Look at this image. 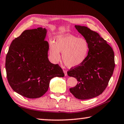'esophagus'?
Returning a JSON list of instances; mask_svg holds the SVG:
<instances>
[{"label":"esophagus","instance_id":"obj_1","mask_svg":"<svg viewBox=\"0 0 124 124\" xmlns=\"http://www.w3.org/2000/svg\"><path fill=\"white\" fill-rule=\"evenodd\" d=\"M63 72H64L65 76H67V71H66V70H63Z\"/></svg>","mask_w":124,"mask_h":124}]
</instances>
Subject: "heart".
<instances>
[{"label":"heart","mask_w":124,"mask_h":124,"mask_svg":"<svg viewBox=\"0 0 124 124\" xmlns=\"http://www.w3.org/2000/svg\"><path fill=\"white\" fill-rule=\"evenodd\" d=\"M89 51V46L86 40L70 34L58 35L55 43L51 42L49 53L54 62L59 61L62 53V60L68 67L73 68L84 62Z\"/></svg>","instance_id":"obj_1"}]
</instances>
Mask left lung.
I'll return each instance as SVG.
<instances>
[{"label":"left lung","instance_id":"1","mask_svg":"<svg viewBox=\"0 0 124 124\" xmlns=\"http://www.w3.org/2000/svg\"><path fill=\"white\" fill-rule=\"evenodd\" d=\"M75 27L87 42L89 51L84 62L67 72L78 81L70 90L78 99H90L101 95L107 86L114 70V53L97 32L85 26Z\"/></svg>","mask_w":124,"mask_h":124}]
</instances>
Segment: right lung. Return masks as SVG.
I'll return each instance as SVG.
<instances>
[{
    "label": "right lung",
    "instance_id": "add662e5",
    "mask_svg": "<svg viewBox=\"0 0 124 124\" xmlns=\"http://www.w3.org/2000/svg\"><path fill=\"white\" fill-rule=\"evenodd\" d=\"M46 32L41 27L23 31L13 40L7 54L8 82L14 91L25 97H41L49 89L50 80L64 76L59 65L48 59Z\"/></svg>",
    "mask_w": 124,
    "mask_h": 124
}]
</instances>
